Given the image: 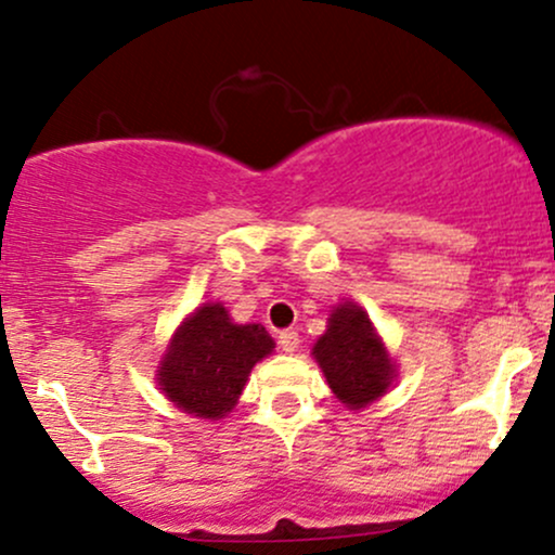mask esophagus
<instances>
[{"mask_svg":"<svg viewBox=\"0 0 555 555\" xmlns=\"http://www.w3.org/2000/svg\"><path fill=\"white\" fill-rule=\"evenodd\" d=\"M278 344H280V348H283L285 353H294L296 348H298V344H301V338H298L296 330H283V333L278 335Z\"/></svg>","mask_w":555,"mask_h":555,"instance_id":"1","label":"esophagus"}]
</instances>
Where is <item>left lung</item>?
Wrapping results in <instances>:
<instances>
[{"instance_id":"1","label":"left lung","mask_w":555,"mask_h":555,"mask_svg":"<svg viewBox=\"0 0 555 555\" xmlns=\"http://www.w3.org/2000/svg\"><path fill=\"white\" fill-rule=\"evenodd\" d=\"M317 364L325 372L330 390L348 409H364L390 388L396 364L388 357L366 311L353 301L338 304L327 330L314 348Z\"/></svg>"}]
</instances>
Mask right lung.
<instances>
[{"mask_svg": "<svg viewBox=\"0 0 555 555\" xmlns=\"http://www.w3.org/2000/svg\"><path fill=\"white\" fill-rule=\"evenodd\" d=\"M272 348L275 340L261 325H235L222 304H204L172 335L157 370L159 390L185 414L222 420Z\"/></svg>", "mask_w": 555, "mask_h": 555, "instance_id": "obj_1", "label": "right lung"}]
</instances>
